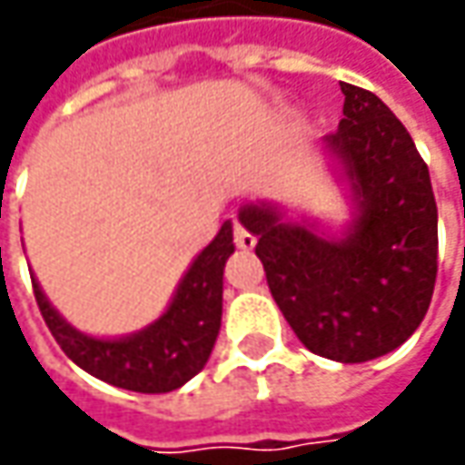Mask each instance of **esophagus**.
Returning a JSON list of instances; mask_svg holds the SVG:
<instances>
[{
  "mask_svg": "<svg viewBox=\"0 0 465 465\" xmlns=\"http://www.w3.org/2000/svg\"><path fill=\"white\" fill-rule=\"evenodd\" d=\"M235 245H238L241 251H251V248L256 245V235L248 232L241 223H235Z\"/></svg>",
  "mask_w": 465,
  "mask_h": 465,
  "instance_id": "esophagus-1",
  "label": "esophagus"
}]
</instances>
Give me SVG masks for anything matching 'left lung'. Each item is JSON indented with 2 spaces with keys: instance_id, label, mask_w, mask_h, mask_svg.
Here are the masks:
<instances>
[{
  "instance_id": "1",
  "label": "left lung",
  "mask_w": 465,
  "mask_h": 465,
  "mask_svg": "<svg viewBox=\"0 0 465 465\" xmlns=\"http://www.w3.org/2000/svg\"><path fill=\"white\" fill-rule=\"evenodd\" d=\"M344 118L323 139L349 186L354 217L341 235L290 220L274 204H242L279 311L312 354L336 362L383 357L420 329L438 277V204L414 139L370 90L341 82Z\"/></svg>"
}]
</instances>
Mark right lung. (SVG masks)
I'll list each match as a JSON object with an SVG mask.
<instances>
[{"mask_svg": "<svg viewBox=\"0 0 465 465\" xmlns=\"http://www.w3.org/2000/svg\"><path fill=\"white\" fill-rule=\"evenodd\" d=\"M232 223L193 259L175 287L168 311L154 323L118 339H98L66 323L33 277L45 326L64 354L84 372L136 393H168L202 372L223 323L224 261L232 256Z\"/></svg>", "mask_w": 465, "mask_h": 465, "instance_id": "obj_1", "label": "right lung"}]
</instances>
